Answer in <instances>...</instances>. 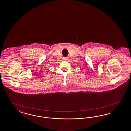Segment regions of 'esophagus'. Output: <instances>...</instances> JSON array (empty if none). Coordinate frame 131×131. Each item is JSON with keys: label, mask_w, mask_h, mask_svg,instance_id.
<instances>
[{"label": "esophagus", "mask_w": 131, "mask_h": 131, "mask_svg": "<svg viewBox=\"0 0 131 131\" xmlns=\"http://www.w3.org/2000/svg\"><path fill=\"white\" fill-rule=\"evenodd\" d=\"M64 60H68V58H67V57L64 58Z\"/></svg>", "instance_id": "obj_1"}]
</instances>
